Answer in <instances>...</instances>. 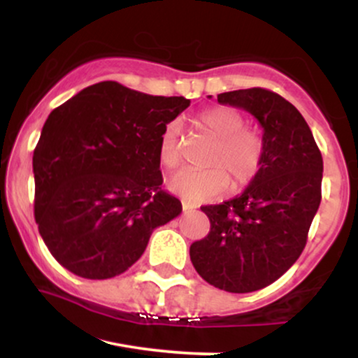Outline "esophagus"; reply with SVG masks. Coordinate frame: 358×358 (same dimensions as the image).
<instances>
[{
	"mask_svg": "<svg viewBox=\"0 0 358 358\" xmlns=\"http://www.w3.org/2000/svg\"><path fill=\"white\" fill-rule=\"evenodd\" d=\"M182 207H183V212H190V210H195L196 205L192 203V202H187V200H183Z\"/></svg>",
	"mask_w": 358,
	"mask_h": 358,
	"instance_id": "1",
	"label": "esophagus"
}]
</instances>
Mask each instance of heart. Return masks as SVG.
<instances>
[{"instance_id": "b5f03b06", "label": "heart", "mask_w": 358, "mask_h": 358, "mask_svg": "<svg viewBox=\"0 0 358 358\" xmlns=\"http://www.w3.org/2000/svg\"><path fill=\"white\" fill-rule=\"evenodd\" d=\"M196 124L217 138L203 168H185L170 178L171 192L193 203L205 202L227 188L229 177L236 187L249 183L259 173L264 156V143L257 131L245 126V119L232 108L205 109L196 116ZM159 162L173 170L180 165V126L168 122L159 136Z\"/></svg>"}]
</instances>
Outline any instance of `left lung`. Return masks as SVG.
I'll return each mask as SVG.
<instances>
[{"label": "left lung", "mask_w": 358, "mask_h": 358, "mask_svg": "<svg viewBox=\"0 0 358 358\" xmlns=\"http://www.w3.org/2000/svg\"><path fill=\"white\" fill-rule=\"evenodd\" d=\"M220 104L248 110L262 127L259 173L236 199L207 205L210 232L190 245L193 268L229 293L269 286L301 256L322 202L323 158L291 102L268 89L231 90Z\"/></svg>", "instance_id": "obj_1"}]
</instances>
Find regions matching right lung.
Here are the masks:
<instances>
[{
    "mask_svg": "<svg viewBox=\"0 0 358 358\" xmlns=\"http://www.w3.org/2000/svg\"><path fill=\"white\" fill-rule=\"evenodd\" d=\"M190 106L106 80L53 109L34 151L35 220L52 256L85 279H109L182 213L162 190L159 136Z\"/></svg>",
    "mask_w": 358,
    "mask_h": 358,
    "instance_id": "right-lung-1",
    "label": "right lung"
}]
</instances>
